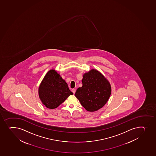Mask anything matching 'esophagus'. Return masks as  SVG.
I'll list each match as a JSON object with an SVG mask.
<instances>
[{"instance_id": "obj_1", "label": "esophagus", "mask_w": 156, "mask_h": 156, "mask_svg": "<svg viewBox=\"0 0 156 156\" xmlns=\"http://www.w3.org/2000/svg\"><path fill=\"white\" fill-rule=\"evenodd\" d=\"M72 92L73 93L75 94V93L76 92V90L75 89V88H73L72 90Z\"/></svg>"}]
</instances>
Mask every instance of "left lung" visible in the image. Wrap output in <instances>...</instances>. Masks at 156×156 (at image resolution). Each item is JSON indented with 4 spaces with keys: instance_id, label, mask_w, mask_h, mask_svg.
I'll list each match as a JSON object with an SVG mask.
<instances>
[{
    "instance_id": "1",
    "label": "left lung",
    "mask_w": 156,
    "mask_h": 156,
    "mask_svg": "<svg viewBox=\"0 0 156 156\" xmlns=\"http://www.w3.org/2000/svg\"><path fill=\"white\" fill-rule=\"evenodd\" d=\"M82 87L77 88L75 96L88 112H95L102 108L109 99L111 87L109 82L96 69L85 73Z\"/></svg>"
}]
</instances>
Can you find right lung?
Returning a JSON list of instances; mask_svg holds the SVG:
<instances>
[{
	"instance_id": "1",
	"label": "right lung",
	"mask_w": 156,
	"mask_h": 156,
	"mask_svg": "<svg viewBox=\"0 0 156 156\" xmlns=\"http://www.w3.org/2000/svg\"><path fill=\"white\" fill-rule=\"evenodd\" d=\"M73 94L68 84L54 69L48 71L39 87L40 100L47 108L50 109L57 108Z\"/></svg>"
}]
</instances>
